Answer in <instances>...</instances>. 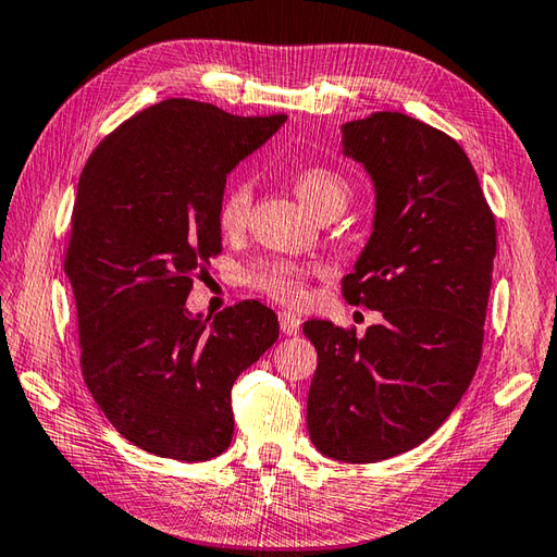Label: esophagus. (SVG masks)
Wrapping results in <instances>:
<instances>
[{
    "instance_id": "obj_1",
    "label": "esophagus",
    "mask_w": 557,
    "mask_h": 557,
    "mask_svg": "<svg viewBox=\"0 0 557 557\" xmlns=\"http://www.w3.org/2000/svg\"><path fill=\"white\" fill-rule=\"evenodd\" d=\"M299 327H301V320L296 318L294 313H287V310H284V313H280V330H282V334H287V337H294V334L299 332Z\"/></svg>"
}]
</instances>
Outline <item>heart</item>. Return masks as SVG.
I'll return each instance as SVG.
<instances>
[{"instance_id":"1","label":"heart","mask_w":557,"mask_h":557,"mask_svg":"<svg viewBox=\"0 0 557 557\" xmlns=\"http://www.w3.org/2000/svg\"><path fill=\"white\" fill-rule=\"evenodd\" d=\"M294 189L306 203V209L313 211L315 215L332 209L342 211L348 197H351V187H348L346 180L327 165L301 168L294 177ZM251 185L247 180H235L225 189L218 206L220 230L227 232V235H235V232L244 230L251 213ZM310 275H313V265L310 263L292 261V258H263V261L244 270L242 280L249 289L261 292L270 296V299L299 306L306 301V284Z\"/></svg>"}]
</instances>
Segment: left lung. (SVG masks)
Returning a JSON list of instances; mask_svg holds the SVG:
<instances>
[{"label": "left lung", "instance_id": "8db88e82", "mask_svg": "<svg viewBox=\"0 0 557 557\" xmlns=\"http://www.w3.org/2000/svg\"><path fill=\"white\" fill-rule=\"evenodd\" d=\"M344 153L366 165L377 211L342 292L384 320L366 337L306 322L318 351L308 434L327 458L377 462L430 438L468 392L482 358L496 218L458 141L410 115L346 123Z\"/></svg>", "mask_w": 557, "mask_h": 557}]
</instances>
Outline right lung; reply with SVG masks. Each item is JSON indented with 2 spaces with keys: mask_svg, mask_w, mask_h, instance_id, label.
Wrapping results in <instances>:
<instances>
[{
  "mask_svg": "<svg viewBox=\"0 0 557 557\" xmlns=\"http://www.w3.org/2000/svg\"><path fill=\"white\" fill-rule=\"evenodd\" d=\"M287 121L165 99L135 113L87 159L63 270L71 280L81 368L127 442L180 462L232 442V384L275 344L277 315L239 301L189 318L194 280L220 253L227 173Z\"/></svg>",
  "mask_w": 557,
  "mask_h": 557,
  "instance_id": "obj_1",
  "label": "right lung"
}]
</instances>
